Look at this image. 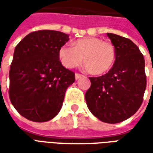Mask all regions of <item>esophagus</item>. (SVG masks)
Returning <instances> with one entry per match:
<instances>
[{
	"mask_svg": "<svg viewBox=\"0 0 153 153\" xmlns=\"http://www.w3.org/2000/svg\"><path fill=\"white\" fill-rule=\"evenodd\" d=\"M83 76L82 74H75V79H79V78H81V77Z\"/></svg>",
	"mask_w": 153,
	"mask_h": 153,
	"instance_id": "1",
	"label": "esophagus"
}]
</instances>
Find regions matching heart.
Segmentation results:
<instances>
[{"label": "heart", "instance_id": "1", "mask_svg": "<svg viewBox=\"0 0 153 153\" xmlns=\"http://www.w3.org/2000/svg\"><path fill=\"white\" fill-rule=\"evenodd\" d=\"M72 46L64 45L59 49V58L64 66L74 68L83 62L90 73L98 75L109 71L115 60V50L109 42L88 37L74 41Z\"/></svg>", "mask_w": 153, "mask_h": 153}]
</instances>
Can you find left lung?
<instances>
[{"instance_id": "1", "label": "left lung", "mask_w": 153, "mask_h": 153, "mask_svg": "<svg viewBox=\"0 0 153 153\" xmlns=\"http://www.w3.org/2000/svg\"><path fill=\"white\" fill-rule=\"evenodd\" d=\"M115 47L112 68L104 75L91 77L85 94L87 106L101 121L116 124L127 120L139 109L147 79L141 51L128 38L106 33Z\"/></svg>"}]
</instances>
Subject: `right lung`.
<instances>
[{"instance_id": "1", "label": "right lung", "mask_w": 153, "mask_h": 153, "mask_svg": "<svg viewBox=\"0 0 153 153\" xmlns=\"http://www.w3.org/2000/svg\"><path fill=\"white\" fill-rule=\"evenodd\" d=\"M69 39L62 32L41 30L27 35L15 47L9 96L25 118L46 122L60 112L67 88L75 80L59 58V49Z\"/></svg>"}]
</instances>
